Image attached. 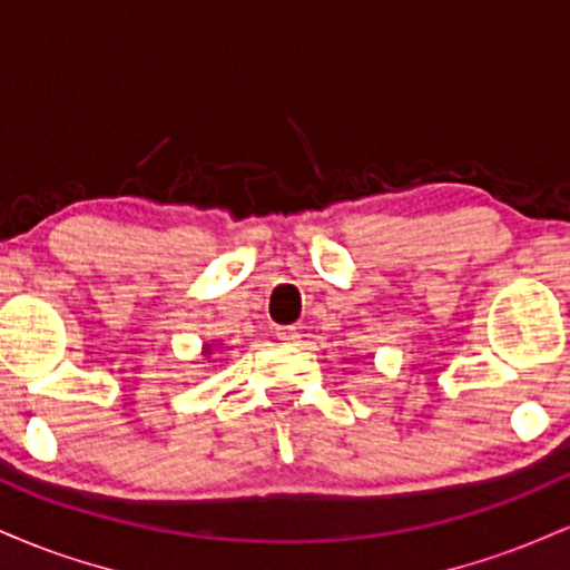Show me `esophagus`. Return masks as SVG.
I'll return each mask as SVG.
<instances>
[{"label": "esophagus", "instance_id": "obj_1", "mask_svg": "<svg viewBox=\"0 0 570 570\" xmlns=\"http://www.w3.org/2000/svg\"><path fill=\"white\" fill-rule=\"evenodd\" d=\"M276 337L286 345H297L299 343L297 326H276Z\"/></svg>", "mask_w": 570, "mask_h": 570}]
</instances>
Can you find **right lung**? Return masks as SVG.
<instances>
[{
	"label": "right lung",
	"instance_id": "obj_1",
	"mask_svg": "<svg viewBox=\"0 0 570 570\" xmlns=\"http://www.w3.org/2000/svg\"><path fill=\"white\" fill-rule=\"evenodd\" d=\"M222 348V343H219V340H212V343H203V351H200V356H212V353L214 351H219Z\"/></svg>",
	"mask_w": 570,
	"mask_h": 570
}]
</instances>
